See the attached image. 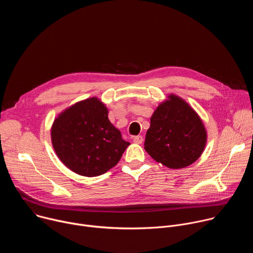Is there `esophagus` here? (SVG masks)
Segmentation results:
<instances>
[{
	"instance_id": "obj_1",
	"label": "esophagus",
	"mask_w": 253,
	"mask_h": 253,
	"mask_svg": "<svg viewBox=\"0 0 253 253\" xmlns=\"http://www.w3.org/2000/svg\"><path fill=\"white\" fill-rule=\"evenodd\" d=\"M133 142L134 143H137V144H141L143 142V137L141 135H138V136H135L133 138Z\"/></svg>"
}]
</instances>
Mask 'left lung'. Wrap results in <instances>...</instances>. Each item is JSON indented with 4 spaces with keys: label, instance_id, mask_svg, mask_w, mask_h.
I'll return each instance as SVG.
<instances>
[{
    "label": "left lung",
    "instance_id": "obj_1",
    "mask_svg": "<svg viewBox=\"0 0 253 253\" xmlns=\"http://www.w3.org/2000/svg\"><path fill=\"white\" fill-rule=\"evenodd\" d=\"M144 149L171 169L189 166L202 154L206 131L197 113L181 98L170 95L151 117Z\"/></svg>",
    "mask_w": 253,
    "mask_h": 253
}]
</instances>
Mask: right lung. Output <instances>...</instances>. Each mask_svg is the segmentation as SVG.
Listing matches in <instances>:
<instances>
[{"label":"right lung","instance_id":"obj_1","mask_svg":"<svg viewBox=\"0 0 253 253\" xmlns=\"http://www.w3.org/2000/svg\"><path fill=\"white\" fill-rule=\"evenodd\" d=\"M52 144L60 160L73 172L94 177L114 167L129 142L108 119L97 98L71 106L54 121Z\"/></svg>","mask_w":253,"mask_h":253}]
</instances>
